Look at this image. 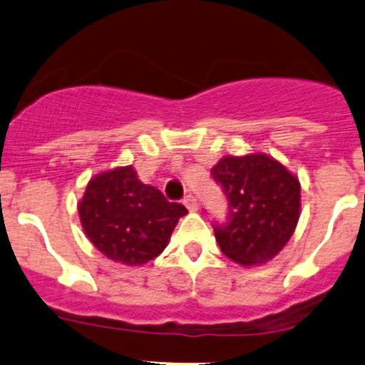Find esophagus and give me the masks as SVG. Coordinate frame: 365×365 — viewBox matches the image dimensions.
I'll return each instance as SVG.
<instances>
[{"label": "esophagus", "instance_id": "obj_1", "mask_svg": "<svg viewBox=\"0 0 365 365\" xmlns=\"http://www.w3.org/2000/svg\"><path fill=\"white\" fill-rule=\"evenodd\" d=\"M183 205H185V207L189 208L190 212H196L197 210V201H196V197L192 196V194H187V196L183 197Z\"/></svg>", "mask_w": 365, "mask_h": 365}]
</instances>
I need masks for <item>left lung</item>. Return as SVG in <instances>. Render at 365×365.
<instances>
[{"label": "left lung", "instance_id": "8db88e82", "mask_svg": "<svg viewBox=\"0 0 365 365\" xmlns=\"http://www.w3.org/2000/svg\"><path fill=\"white\" fill-rule=\"evenodd\" d=\"M210 173L228 197V221L214 228L222 253L244 267L277 257L298 225V176L265 153L226 155Z\"/></svg>", "mask_w": 365, "mask_h": 365}]
</instances>
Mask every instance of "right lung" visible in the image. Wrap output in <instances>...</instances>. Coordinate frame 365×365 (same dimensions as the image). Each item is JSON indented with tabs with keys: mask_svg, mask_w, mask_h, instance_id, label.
Returning a JSON list of instances; mask_svg holds the SVG:
<instances>
[{
	"mask_svg": "<svg viewBox=\"0 0 365 365\" xmlns=\"http://www.w3.org/2000/svg\"><path fill=\"white\" fill-rule=\"evenodd\" d=\"M81 228L110 260L143 265L157 258L187 208L169 203L157 187L137 178L132 165L93 176L78 203Z\"/></svg>",
	"mask_w": 365,
	"mask_h": 365,
	"instance_id": "1",
	"label": "right lung"
}]
</instances>
